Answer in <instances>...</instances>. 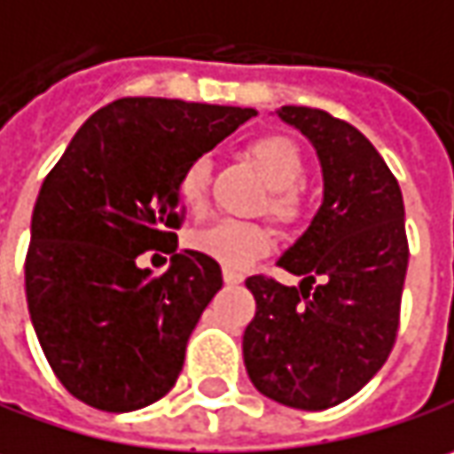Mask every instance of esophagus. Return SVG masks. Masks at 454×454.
Here are the masks:
<instances>
[{"mask_svg": "<svg viewBox=\"0 0 454 454\" xmlns=\"http://www.w3.org/2000/svg\"><path fill=\"white\" fill-rule=\"evenodd\" d=\"M223 280H226V285H239V282L244 280V275L231 270V267H223Z\"/></svg>", "mask_w": 454, "mask_h": 454, "instance_id": "esophagus-1", "label": "esophagus"}]
</instances>
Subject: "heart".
<instances>
[{"instance_id": "b5f03b06", "label": "heart", "mask_w": 454, "mask_h": 454, "mask_svg": "<svg viewBox=\"0 0 454 454\" xmlns=\"http://www.w3.org/2000/svg\"><path fill=\"white\" fill-rule=\"evenodd\" d=\"M249 156L262 176L267 179V184L275 190L270 198V213L282 223L301 221L306 202L295 184L306 174V161H303L298 146L285 136H262L249 144ZM207 182H210V159L207 156L192 159L179 174L176 192L190 213H200L205 207ZM190 247L226 267H247L254 259L270 252L272 239L256 223L223 218L210 226L198 228L190 236Z\"/></svg>"}]
</instances>
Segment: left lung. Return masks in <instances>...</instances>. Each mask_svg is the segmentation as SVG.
Returning <instances> with one entry per match:
<instances>
[{
	"label": "left lung",
	"instance_id": "obj_1",
	"mask_svg": "<svg viewBox=\"0 0 454 454\" xmlns=\"http://www.w3.org/2000/svg\"><path fill=\"white\" fill-rule=\"evenodd\" d=\"M278 115L316 148L324 200L278 259L298 287L247 280L256 313L244 364L267 398L321 411L352 398L393 349L409 267L406 213L395 176L355 125L295 105Z\"/></svg>",
	"mask_w": 454,
	"mask_h": 454
}]
</instances>
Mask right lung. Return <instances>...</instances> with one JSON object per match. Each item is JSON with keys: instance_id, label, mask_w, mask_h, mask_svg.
Returning <instances> with one entry per match:
<instances>
[{"instance_id": "1", "label": "right lung", "mask_w": 454, "mask_h": 454, "mask_svg": "<svg viewBox=\"0 0 454 454\" xmlns=\"http://www.w3.org/2000/svg\"><path fill=\"white\" fill-rule=\"evenodd\" d=\"M256 115L252 107L125 97L84 122L45 176L30 223L25 295L61 386L99 411L167 395L187 339L223 287L215 259L176 252L182 169ZM148 248L173 254L153 278Z\"/></svg>"}]
</instances>
